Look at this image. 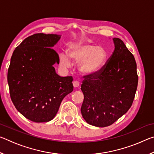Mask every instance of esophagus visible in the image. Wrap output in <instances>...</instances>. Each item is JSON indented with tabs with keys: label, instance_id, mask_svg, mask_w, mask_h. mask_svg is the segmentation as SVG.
<instances>
[{
	"label": "esophagus",
	"instance_id": "1",
	"mask_svg": "<svg viewBox=\"0 0 154 154\" xmlns=\"http://www.w3.org/2000/svg\"><path fill=\"white\" fill-rule=\"evenodd\" d=\"M72 84H73L74 88H78L79 86V82H77V81H74V82H72Z\"/></svg>",
	"mask_w": 154,
	"mask_h": 154
}]
</instances>
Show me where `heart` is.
<instances>
[{"label":"heart","mask_w":154,"mask_h":154,"mask_svg":"<svg viewBox=\"0 0 154 154\" xmlns=\"http://www.w3.org/2000/svg\"><path fill=\"white\" fill-rule=\"evenodd\" d=\"M66 54H60V63L70 67L71 62L78 64V70L85 75H93L100 72L107 63L108 54L103 47L88 43H75L68 47Z\"/></svg>","instance_id":"b5f03b06"}]
</instances>
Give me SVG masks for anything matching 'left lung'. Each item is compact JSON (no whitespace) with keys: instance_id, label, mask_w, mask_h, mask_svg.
I'll return each mask as SVG.
<instances>
[{"instance_id":"left-lung-1","label":"left lung","mask_w":154,"mask_h":154,"mask_svg":"<svg viewBox=\"0 0 154 154\" xmlns=\"http://www.w3.org/2000/svg\"><path fill=\"white\" fill-rule=\"evenodd\" d=\"M115 49L102 71L86 75L81 85L83 119L96 127L113 124L129 110L138 85L137 63L123 41L113 38Z\"/></svg>"}]
</instances>
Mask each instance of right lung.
I'll return each instance as SVG.
<instances>
[{
    "instance_id": "obj_1",
    "label": "right lung",
    "mask_w": 154,
    "mask_h": 154,
    "mask_svg": "<svg viewBox=\"0 0 154 154\" xmlns=\"http://www.w3.org/2000/svg\"><path fill=\"white\" fill-rule=\"evenodd\" d=\"M56 34L30 36L13 53L7 73L10 96L17 110L34 122L53 119L62 100L73 91L72 77H60L54 65L59 56L53 47Z\"/></svg>"
}]
</instances>
